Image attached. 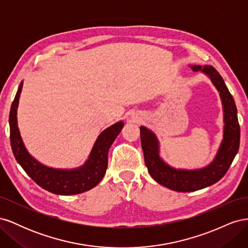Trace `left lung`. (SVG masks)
Here are the masks:
<instances>
[{
    "instance_id": "1",
    "label": "left lung",
    "mask_w": 248,
    "mask_h": 248,
    "mask_svg": "<svg viewBox=\"0 0 248 248\" xmlns=\"http://www.w3.org/2000/svg\"><path fill=\"white\" fill-rule=\"evenodd\" d=\"M191 68L193 71L206 73L211 78L214 86L220 93L223 104V140L214 160L205 169L198 170L172 169L164 163L159 157L158 140L156 137L146 127H140V144L149 174L157 183L180 192L196 191L219 181L231 167L240 145V126L237 117V108L223 78L211 65H193Z\"/></svg>"
}]
</instances>
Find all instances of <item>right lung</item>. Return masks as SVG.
<instances>
[{"label":"right lung","mask_w":248,"mask_h":248,"mask_svg":"<svg viewBox=\"0 0 248 248\" xmlns=\"http://www.w3.org/2000/svg\"><path fill=\"white\" fill-rule=\"evenodd\" d=\"M21 89L22 81L12 102L9 115L11 148L17 162L33 179V181L49 192L70 196V194H78L92 189L101 181L106 174L108 150L121 131L124 123L118 122L100 133L84 167L70 170L44 167L28 153L20 138L17 127L16 109Z\"/></svg>","instance_id":"add662e5"}]
</instances>
